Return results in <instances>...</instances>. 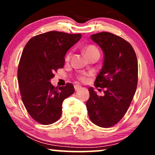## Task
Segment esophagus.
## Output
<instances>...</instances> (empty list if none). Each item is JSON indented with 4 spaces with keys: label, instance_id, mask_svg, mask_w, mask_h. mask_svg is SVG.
Listing matches in <instances>:
<instances>
[{
    "label": "esophagus",
    "instance_id": "1",
    "mask_svg": "<svg viewBox=\"0 0 155 155\" xmlns=\"http://www.w3.org/2000/svg\"><path fill=\"white\" fill-rule=\"evenodd\" d=\"M74 87H75V91H79L80 89L82 88V87L80 86V85H78V84H76V85L74 86Z\"/></svg>",
    "mask_w": 155,
    "mask_h": 155
}]
</instances>
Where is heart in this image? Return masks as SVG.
<instances>
[{"label": "heart", "instance_id": "b5f03b06", "mask_svg": "<svg viewBox=\"0 0 155 155\" xmlns=\"http://www.w3.org/2000/svg\"><path fill=\"white\" fill-rule=\"evenodd\" d=\"M84 54L86 55V56L87 57V58L92 56H94V55H97V56H99V51L98 48L94 45H89L87 46H86V47L84 48ZM70 58H71V54H68L67 56H65V60L68 61ZM80 78L81 80H85V77H84V76H81Z\"/></svg>", "mask_w": 155, "mask_h": 155}]
</instances>
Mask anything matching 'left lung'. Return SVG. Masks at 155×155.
<instances>
[{
    "mask_svg": "<svg viewBox=\"0 0 155 155\" xmlns=\"http://www.w3.org/2000/svg\"><path fill=\"white\" fill-rule=\"evenodd\" d=\"M104 54L103 65L94 82L105 88L98 96L92 87L86 107L91 121L102 128L117 124L128 111L137 84V60L132 46L114 34L100 32L91 35Z\"/></svg>",
    "mask_w": 155,
    "mask_h": 155,
    "instance_id": "1",
    "label": "left lung"
}]
</instances>
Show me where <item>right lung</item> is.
<instances>
[{
	"label": "right lung",
	"mask_w": 155,
	"mask_h": 155,
	"mask_svg": "<svg viewBox=\"0 0 155 155\" xmlns=\"http://www.w3.org/2000/svg\"><path fill=\"white\" fill-rule=\"evenodd\" d=\"M81 37V34L51 31L31 38L23 49L18 72L19 87L27 112L39 124L57 121L63 100L75 91L71 83L56 87L50 80L64 65L68 51Z\"/></svg>",
	"instance_id": "right-lung-1"
}]
</instances>
